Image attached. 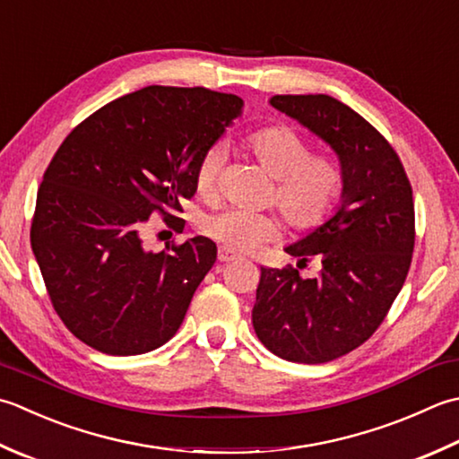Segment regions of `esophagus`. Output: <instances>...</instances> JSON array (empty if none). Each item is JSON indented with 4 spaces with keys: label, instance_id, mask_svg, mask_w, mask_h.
I'll list each match as a JSON object with an SVG mask.
<instances>
[{
    "label": "esophagus",
    "instance_id": "esophagus-1",
    "mask_svg": "<svg viewBox=\"0 0 459 459\" xmlns=\"http://www.w3.org/2000/svg\"><path fill=\"white\" fill-rule=\"evenodd\" d=\"M238 256L232 253V250H229V248H224V247H221L219 248V260L221 263H232V260H237Z\"/></svg>",
    "mask_w": 459,
    "mask_h": 459
}]
</instances>
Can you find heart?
I'll return each instance as SVG.
<instances>
[{
  "label": "heart",
  "instance_id": "1",
  "mask_svg": "<svg viewBox=\"0 0 459 459\" xmlns=\"http://www.w3.org/2000/svg\"><path fill=\"white\" fill-rule=\"evenodd\" d=\"M247 145L258 165L274 178L273 201L284 221L299 230L314 229L325 221L340 188L338 169L325 157H312L310 145L290 127H266L250 134ZM224 151L212 145L196 169V191L209 195L222 163ZM206 237L235 253H255L278 235V222L271 214L221 209L201 222Z\"/></svg>",
  "mask_w": 459,
  "mask_h": 459
}]
</instances>
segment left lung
Returning a JSON list of instances; mask_svg holds the SVG:
<instances>
[{"mask_svg": "<svg viewBox=\"0 0 459 459\" xmlns=\"http://www.w3.org/2000/svg\"><path fill=\"white\" fill-rule=\"evenodd\" d=\"M274 109L336 152L342 195L334 214L284 250L322 271L260 266L253 326L289 362L325 364L364 344L402 290L414 253V199L396 151L362 115L330 95H274Z\"/></svg>", "mask_w": 459, "mask_h": 459, "instance_id": "left-lung-1", "label": "left lung"}]
</instances>
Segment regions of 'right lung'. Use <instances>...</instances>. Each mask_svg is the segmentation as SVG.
I'll use <instances>...</instances> for the list:
<instances>
[{"label": "right lung", "instance_id": "1", "mask_svg": "<svg viewBox=\"0 0 459 459\" xmlns=\"http://www.w3.org/2000/svg\"><path fill=\"white\" fill-rule=\"evenodd\" d=\"M242 99L204 87L149 85L127 93L67 134L45 170L31 248L53 308L71 334L111 356L145 354L183 325L217 260L195 237L149 250L143 232L160 212L169 227L196 193V169Z\"/></svg>", "mask_w": 459, "mask_h": 459}]
</instances>
